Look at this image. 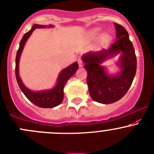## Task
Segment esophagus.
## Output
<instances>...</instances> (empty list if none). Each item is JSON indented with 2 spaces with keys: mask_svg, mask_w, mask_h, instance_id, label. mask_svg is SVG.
<instances>
[{
  "mask_svg": "<svg viewBox=\"0 0 154 154\" xmlns=\"http://www.w3.org/2000/svg\"><path fill=\"white\" fill-rule=\"evenodd\" d=\"M77 62H78V65L80 68H82L83 67V62H82L81 59H78V60H77Z\"/></svg>",
  "mask_w": 154,
  "mask_h": 154,
  "instance_id": "1",
  "label": "esophagus"
}]
</instances>
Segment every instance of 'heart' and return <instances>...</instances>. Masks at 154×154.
<instances>
[{
    "label": "heart",
    "instance_id": "obj_1",
    "mask_svg": "<svg viewBox=\"0 0 154 154\" xmlns=\"http://www.w3.org/2000/svg\"><path fill=\"white\" fill-rule=\"evenodd\" d=\"M100 31L101 29L99 28H92L90 31H89V36L92 38H95L96 37H98V34H100ZM111 40V36L109 34L108 32H104L101 34V37H100V42L102 44H109V42Z\"/></svg>",
    "mask_w": 154,
    "mask_h": 154
}]
</instances>
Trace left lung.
<instances>
[{
	"mask_svg": "<svg viewBox=\"0 0 154 154\" xmlns=\"http://www.w3.org/2000/svg\"><path fill=\"white\" fill-rule=\"evenodd\" d=\"M115 41L108 49L89 52L82 56L84 68L87 71L89 95L94 101L101 104H111L123 98L132 85L135 76L137 60L135 49L124 27L114 23ZM121 53L117 63L120 71L110 74L102 63Z\"/></svg>",
	"mask_w": 154,
	"mask_h": 154,
	"instance_id": "8db88e82",
	"label": "left lung"
}]
</instances>
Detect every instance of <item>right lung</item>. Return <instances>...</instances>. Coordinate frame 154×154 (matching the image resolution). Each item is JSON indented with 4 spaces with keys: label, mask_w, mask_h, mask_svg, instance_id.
<instances>
[{
    "label": "right lung",
    "mask_w": 154,
    "mask_h": 154,
    "mask_svg": "<svg viewBox=\"0 0 154 154\" xmlns=\"http://www.w3.org/2000/svg\"><path fill=\"white\" fill-rule=\"evenodd\" d=\"M53 27H54V25H43L34 24L31 29L27 33H25L22 37V40L19 43V47L17 53H16V77L19 88L24 93V95H25V97L31 102H32L33 104L38 106V107H43V108H52V107H56L62 102L64 98V87H65L67 81L75 74L79 68L78 64L77 62H75L67 68H64L59 73L54 87L50 89L33 91L26 87L25 84L22 83L20 76H19V60H20L22 50H23L27 41L36 28H53Z\"/></svg>",
    "instance_id": "right-lung-1"
}]
</instances>
